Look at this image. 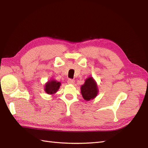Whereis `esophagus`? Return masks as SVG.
I'll use <instances>...</instances> for the list:
<instances>
[{
	"label": "esophagus",
	"instance_id": "obj_1",
	"mask_svg": "<svg viewBox=\"0 0 148 148\" xmlns=\"http://www.w3.org/2000/svg\"><path fill=\"white\" fill-rule=\"evenodd\" d=\"M67 83L69 84H73L75 83V80L72 79H69L68 81H67Z\"/></svg>",
	"mask_w": 148,
	"mask_h": 148
}]
</instances>
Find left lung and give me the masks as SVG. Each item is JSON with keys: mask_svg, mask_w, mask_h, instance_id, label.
<instances>
[{"mask_svg": "<svg viewBox=\"0 0 148 148\" xmlns=\"http://www.w3.org/2000/svg\"><path fill=\"white\" fill-rule=\"evenodd\" d=\"M99 92L97 85L92 77H89L86 80L84 84L81 86V92L83 99L86 101L93 99L97 96Z\"/></svg>", "mask_w": 148, "mask_h": 148, "instance_id": "obj_1", "label": "left lung"}]
</instances>
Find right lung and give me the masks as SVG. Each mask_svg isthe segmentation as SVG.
<instances>
[{"label":"right lung","instance_id":"right-lung-1","mask_svg":"<svg viewBox=\"0 0 148 148\" xmlns=\"http://www.w3.org/2000/svg\"><path fill=\"white\" fill-rule=\"evenodd\" d=\"M60 85L61 83L60 82H57L54 79H52L51 81L47 82V83L45 84L44 91L48 95H53V94L56 93L59 90Z\"/></svg>","mask_w":148,"mask_h":148}]
</instances>
